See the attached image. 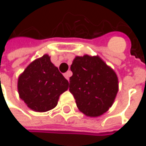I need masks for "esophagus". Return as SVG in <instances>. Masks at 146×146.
Listing matches in <instances>:
<instances>
[{
    "label": "esophagus",
    "mask_w": 146,
    "mask_h": 146,
    "mask_svg": "<svg viewBox=\"0 0 146 146\" xmlns=\"http://www.w3.org/2000/svg\"><path fill=\"white\" fill-rule=\"evenodd\" d=\"M71 75H72V72H71V71H68L67 73H64V77H65L68 80H69V78H70Z\"/></svg>",
    "instance_id": "obj_1"
}]
</instances>
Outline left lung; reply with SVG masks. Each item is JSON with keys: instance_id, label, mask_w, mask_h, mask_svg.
<instances>
[{"instance_id": "obj_1", "label": "left lung", "mask_w": 146, "mask_h": 146, "mask_svg": "<svg viewBox=\"0 0 146 146\" xmlns=\"http://www.w3.org/2000/svg\"><path fill=\"white\" fill-rule=\"evenodd\" d=\"M71 71L69 91L79 111L94 117L106 112L118 91V79L114 70L98 56L84 55L74 58Z\"/></svg>"}]
</instances>
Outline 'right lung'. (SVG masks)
<instances>
[{"instance_id": "right-lung-1", "label": "right lung", "mask_w": 146, "mask_h": 146, "mask_svg": "<svg viewBox=\"0 0 146 146\" xmlns=\"http://www.w3.org/2000/svg\"><path fill=\"white\" fill-rule=\"evenodd\" d=\"M68 89V81L48 55L31 62L17 80L20 98L30 109L40 112L53 109L59 96Z\"/></svg>"}]
</instances>
